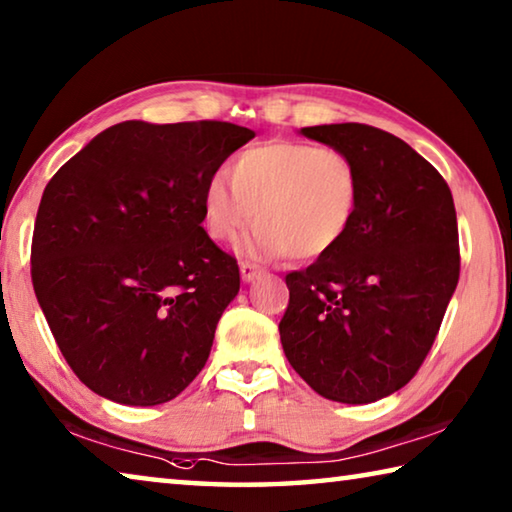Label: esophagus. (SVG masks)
<instances>
[{
  "label": "esophagus",
  "mask_w": 512,
  "mask_h": 512,
  "mask_svg": "<svg viewBox=\"0 0 512 512\" xmlns=\"http://www.w3.org/2000/svg\"><path fill=\"white\" fill-rule=\"evenodd\" d=\"M239 271H241V280H244L246 284L253 282L257 275H262V268H259L257 264H250V262H241Z\"/></svg>",
  "instance_id": "esophagus-1"
}]
</instances>
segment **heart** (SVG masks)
Masks as SVG:
<instances>
[{
  "label": "heart",
  "mask_w": 512,
  "mask_h": 512,
  "mask_svg": "<svg viewBox=\"0 0 512 512\" xmlns=\"http://www.w3.org/2000/svg\"><path fill=\"white\" fill-rule=\"evenodd\" d=\"M232 187L212 178L203 192L207 235L235 244L259 221L264 255L314 259L336 248L359 207V171L348 153L302 142H266L232 164Z\"/></svg>",
  "instance_id": "1"
}]
</instances>
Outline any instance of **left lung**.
<instances>
[{
  "mask_svg": "<svg viewBox=\"0 0 512 512\" xmlns=\"http://www.w3.org/2000/svg\"><path fill=\"white\" fill-rule=\"evenodd\" d=\"M298 133L348 153L361 194L341 244L287 275L282 348L318 395L370 404L409 384L436 341L461 271L454 198L391 133L366 124Z\"/></svg>",
  "mask_w": 512,
  "mask_h": 512,
  "instance_id": "8db88e82",
  "label": "left lung"
}]
</instances>
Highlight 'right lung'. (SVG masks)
Segmentation results:
<instances>
[{
  "label": "right lung",
  "mask_w": 512,
  "mask_h": 512,
  "mask_svg": "<svg viewBox=\"0 0 512 512\" xmlns=\"http://www.w3.org/2000/svg\"><path fill=\"white\" fill-rule=\"evenodd\" d=\"M250 128H106L42 194L31 277L69 368L106 400L155 406L192 384L239 293L237 259L203 230V192Z\"/></svg>",
  "instance_id": "obj_1"
}]
</instances>
